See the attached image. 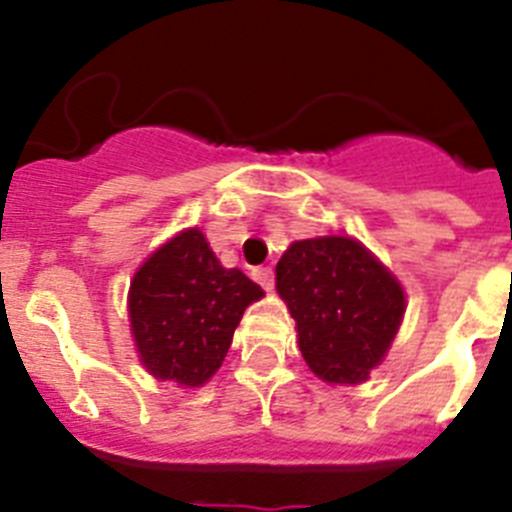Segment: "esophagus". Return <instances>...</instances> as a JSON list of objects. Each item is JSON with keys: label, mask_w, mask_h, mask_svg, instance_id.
<instances>
[{"label": "esophagus", "mask_w": 512, "mask_h": 512, "mask_svg": "<svg viewBox=\"0 0 512 512\" xmlns=\"http://www.w3.org/2000/svg\"><path fill=\"white\" fill-rule=\"evenodd\" d=\"M253 279H256V282H259L266 292H271V289H274V271H271L269 266H261V269L253 271Z\"/></svg>", "instance_id": "esophagus-1"}]
</instances>
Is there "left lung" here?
Returning <instances> with one entry per match:
<instances>
[{
    "mask_svg": "<svg viewBox=\"0 0 512 512\" xmlns=\"http://www.w3.org/2000/svg\"><path fill=\"white\" fill-rule=\"evenodd\" d=\"M277 292L295 318L307 366L328 384L364 382L405 315L400 282L348 235L292 243L277 264Z\"/></svg>",
    "mask_w": 512,
    "mask_h": 512,
    "instance_id": "8db88e82",
    "label": "left lung"
}]
</instances>
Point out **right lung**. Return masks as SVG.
<instances>
[{
  "instance_id": "add662e5",
  "label": "right lung",
  "mask_w": 512,
  "mask_h": 512,
  "mask_svg": "<svg viewBox=\"0 0 512 512\" xmlns=\"http://www.w3.org/2000/svg\"><path fill=\"white\" fill-rule=\"evenodd\" d=\"M264 289L241 269H225L200 228L153 251L130 282L135 348L161 382L202 387L223 366L233 333Z\"/></svg>"
}]
</instances>
